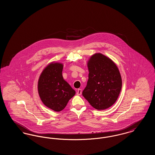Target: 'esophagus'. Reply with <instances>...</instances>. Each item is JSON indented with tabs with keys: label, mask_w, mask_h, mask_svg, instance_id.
I'll return each instance as SVG.
<instances>
[{
	"label": "esophagus",
	"mask_w": 155,
	"mask_h": 155,
	"mask_svg": "<svg viewBox=\"0 0 155 155\" xmlns=\"http://www.w3.org/2000/svg\"><path fill=\"white\" fill-rule=\"evenodd\" d=\"M81 94H82V90H81V89H78V91H77V95H81Z\"/></svg>",
	"instance_id": "obj_1"
}]
</instances>
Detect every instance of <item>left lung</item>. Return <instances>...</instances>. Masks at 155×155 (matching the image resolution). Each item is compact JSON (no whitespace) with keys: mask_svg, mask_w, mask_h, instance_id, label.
Listing matches in <instances>:
<instances>
[{"mask_svg":"<svg viewBox=\"0 0 155 155\" xmlns=\"http://www.w3.org/2000/svg\"><path fill=\"white\" fill-rule=\"evenodd\" d=\"M88 80L82 95L95 109L102 110L111 107L118 99L122 80L114 61L100 53L88 61Z\"/></svg>","mask_w":155,"mask_h":155,"instance_id":"8db88e82","label":"left lung"}]
</instances>
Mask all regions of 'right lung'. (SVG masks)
<instances>
[{"instance_id": "obj_1", "label": "right lung", "mask_w": 155, "mask_h": 155, "mask_svg": "<svg viewBox=\"0 0 155 155\" xmlns=\"http://www.w3.org/2000/svg\"><path fill=\"white\" fill-rule=\"evenodd\" d=\"M63 64L52 62L46 67L38 82V91L42 102L48 108L60 111L75 94V91L62 75Z\"/></svg>"}]
</instances>
